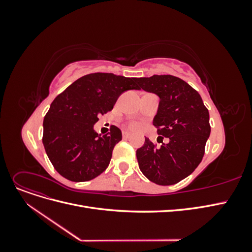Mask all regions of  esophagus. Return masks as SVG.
<instances>
[{
    "label": "esophagus",
    "instance_id": "34e87169",
    "mask_svg": "<svg viewBox=\"0 0 252 252\" xmlns=\"http://www.w3.org/2000/svg\"><path fill=\"white\" fill-rule=\"evenodd\" d=\"M131 136V133L130 132H127V131H124L123 132V138L124 139H129Z\"/></svg>",
    "mask_w": 252,
    "mask_h": 252
}]
</instances>
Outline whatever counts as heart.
<instances>
[{
	"instance_id": "heart-1",
	"label": "heart",
	"mask_w": 252,
	"mask_h": 252,
	"mask_svg": "<svg viewBox=\"0 0 252 252\" xmlns=\"http://www.w3.org/2000/svg\"><path fill=\"white\" fill-rule=\"evenodd\" d=\"M129 127H130V129H133V130H136V129H139L141 127V124L138 123V122H131V123L129 124Z\"/></svg>"
}]
</instances>
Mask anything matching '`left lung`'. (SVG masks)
<instances>
[{
    "instance_id": "left-lung-1",
    "label": "left lung",
    "mask_w": 252,
    "mask_h": 252,
    "mask_svg": "<svg viewBox=\"0 0 252 252\" xmlns=\"http://www.w3.org/2000/svg\"><path fill=\"white\" fill-rule=\"evenodd\" d=\"M135 81L140 89L159 96L154 126L159 134L158 143H162L158 146L145 139L144 146L136 150L139 167L158 185L177 184L202 162L210 134L208 109L199 93L180 78L155 74Z\"/></svg>"
}]
</instances>
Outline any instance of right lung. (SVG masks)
Listing matches in <instances>:
<instances>
[{"mask_svg": "<svg viewBox=\"0 0 252 252\" xmlns=\"http://www.w3.org/2000/svg\"><path fill=\"white\" fill-rule=\"evenodd\" d=\"M135 78L95 72L84 75L50 105L43 122V145L55 169L73 182L90 181L107 168L114 146L122 140L117 126L98 135L94 125L111 111L126 90L140 89Z\"/></svg>", "mask_w": 252, "mask_h": 252, "instance_id": "obj_1", "label": "right lung"}]
</instances>
